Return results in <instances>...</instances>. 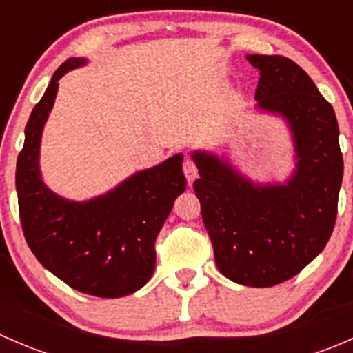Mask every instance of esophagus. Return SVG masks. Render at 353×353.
Wrapping results in <instances>:
<instances>
[{"instance_id": "34e87169", "label": "esophagus", "mask_w": 353, "mask_h": 353, "mask_svg": "<svg viewBox=\"0 0 353 353\" xmlns=\"http://www.w3.org/2000/svg\"><path fill=\"white\" fill-rule=\"evenodd\" d=\"M183 170H184V176H186L188 183H190V184L193 183V181L198 177V165H196V162H194L193 159L184 160Z\"/></svg>"}]
</instances>
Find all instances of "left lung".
<instances>
[{
  "mask_svg": "<svg viewBox=\"0 0 353 353\" xmlns=\"http://www.w3.org/2000/svg\"><path fill=\"white\" fill-rule=\"evenodd\" d=\"M259 70L258 108L285 116L299 162L287 186L254 188L216 157L194 154V193L220 273L248 287H273L301 273L333 232L343 155L331 104L301 66L249 54Z\"/></svg>",
  "mask_w": 353,
  "mask_h": 353,
  "instance_id": "left-lung-1",
  "label": "left lung"
}]
</instances>
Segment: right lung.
I'll list each match as a JSON object with an SVG mask.
<instances>
[{
  "instance_id": "add662e5",
  "label": "right lung",
  "mask_w": 353,
  "mask_h": 353,
  "mask_svg": "<svg viewBox=\"0 0 353 353\" xmlns=\"http://www.w3.org/2000/svg\"><path fill=\"white\" fill-rule=\"evenodd\" d=\"M81 63L71 58L56 70L25 126L15 174L20 222L30 251L52 275L83 294L116 299L152 279L157 236L174 199L186 190V177L179 154L92 201H68L44 186L39 174L42 128L58 80Z\"/></svg>"
}]
</instances>
